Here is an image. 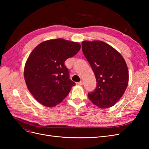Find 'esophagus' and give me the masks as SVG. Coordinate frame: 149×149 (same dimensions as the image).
Here are the masks:
<instances>
[{
  "label": "esophagus",
  "instance_id": "esophagus-1",
  "mask_svg": "<svg viewBox=\"0 0 149 149\" xmlns=\"http://www.w3.org/2000/svg\"><path fill=\"white\" fill-rule=\"evenodd\" d=\"M78 84L79 85H80V86H82V85H83V81H81L78 82Z\"/></svg>",
  "mask_w": 149,
  "mask_h": 149
}]
</instances>
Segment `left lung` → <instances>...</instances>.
I'll return each instance as SVG.
<instances>
[{"label":"left lung","mask_w":149,"mask_h":149,"mask_svg":"<svg viewBox=\"0 0 149 149\" xmlns=\"http://www.w3.org/2000/svg\"><path fill=\"white\" fill-rule=\"evenodd\" d=\"M82 50L91 65L97 86L88 96L102 109L113 106L123 96L129 82L127 64L120 53L107 43L83 41Z\"/></svg>","instance_id":"left-lung-1"}]
</instances>
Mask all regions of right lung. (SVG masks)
I'll use <instances>...</instances> for the list:
<instances>
[{
    "label": "right lung",
    "instance_id": "add662e5",
    "mask_svg": "<svg viewBox=\"0 0 149 149\" xmlns=\"http://www.w3.org/2000/svg\"><path fill=\"white\" fill-rule=\"evenodd\" d=\"M80 48L77 42L57 38L42 42L31 52L25 65L24 78L38 102L55 107L68 95L75 83L70 79L65 61Z\"/></svg>",
    "mask_w": 149,
    "mask_h": 149
}]
</instances>
